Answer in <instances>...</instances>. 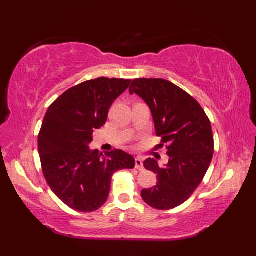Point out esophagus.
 Masks as SVG:
<instances>
[{
  "instance_id": "34e87169",
  "label": "esophagus",
  "mask_w": 256,
  "mask_h": 256,
  "mask_svg": "<svg viewBox=\"0 0 256 256\" xmlns=\"http://www.w3.org/2000/svg\"><path fill=\"white\" fill-rule=\"evenodd\" d=\"M135 167H136V170H144L143 160H142V158H140V157H136V158H135Z\"/></svg>"
}]
</instances>
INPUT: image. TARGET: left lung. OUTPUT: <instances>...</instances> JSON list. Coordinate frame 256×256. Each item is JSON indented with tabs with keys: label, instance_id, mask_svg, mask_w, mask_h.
<instances>
[{
	"label": "left lung",
	"instance_id": "8db88e82",
	"mask_svg": "<svg viewBox=\"0 0 256 256\" xmlns=\"http://www.w3.org/2000/svg\"><path fill=\"white\" fill-rule=\"evenodd\" d=\"M130 94L148 104L156 135L162 138L160 146L166 144L170 156L165 167L154 158L144 162L158 182L140 196L152 208L174 209L192 197L210 166L214 152L210 120L197 100L165 79H134Z\"/></svg>",
	"mask_w": 256,
	"mask_h": 256
}]
</instances>
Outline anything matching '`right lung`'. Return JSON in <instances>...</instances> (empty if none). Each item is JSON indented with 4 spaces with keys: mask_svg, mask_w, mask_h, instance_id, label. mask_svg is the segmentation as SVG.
<instances>
[{
    "mask_svg": "<svg viewBox=\"0 0 256 256\" xmlns=\"http://www.w3.org/2000/svg\"><path fill=\"white\" fill-rule=\"evenodd\" d=\"M130 79L96 78L72 86L48 108L38 134L42 174L52 192L76 211L106 204L113 174L132 170L135 160L121 150H90L92 134L106 122L108 108Z\"/></svg>",
    "mask_w": 256,
    "mask_h": 256,
    "instance_id": "1",
    "label": "right lung"
}]
</instances>
